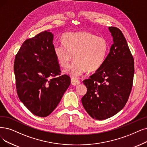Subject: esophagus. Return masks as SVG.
Returning a JSON list of instances; mask_svg holds the SVG:
<instances>
[{
	"label": "esophagus",
	"mask_w": 147,
	"mask_h": 147,
	"mask_svg": "<svg viewBox=\"0 0 147 147\" xmlns=\"http://www.w3.org/2000/svg\"><path fill=\"white\" fill-rule=\"evenodd\" d=\"M80 83V81L79 80H78L77 78H72L71 79V84L73 86H77Z\"/></svg>",
	"instance_id": "1"
}]
</instances>
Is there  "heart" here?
Segmentation results:
<instances>
[{"instance_id":"heart-1","label":"heart","mask_w":147,"mask_h":147,"mask_svg":"<svg viewBox=\"0 0 147 147\" xmlns=\"http://www.w3.org/2000/svg\"><path fill=\"white\" fill-rule=\"evenodd\" d=\"M62 43L54 46V52L58 63L66 67L64 70L73 77H77L88 70L94 72L104 64L108 54L109 46L105 38L97 37L90 32H67L61 38Z\"/></svg>"}]
</instances>
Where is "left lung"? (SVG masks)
<instances>
[{
    "instance_id": "left-lung-1",
    "label": "left lung",
    "mask_w": 147,
    "mask_h": 147,
    "mask_svg": "<svg viewBox=\"0 0 147 147\" xmlns=\"http://www.w3.org/2000/svg\"><path fill=\"white\" fill-rule=\"evenodd\" d=\"M113 43L102 66L84 80L87 93L84 108L92 118L104 120L114 116L126 104L132 89L134 72L133 55L119 29L109 28Z\"/></svg>"
}]
</instances>
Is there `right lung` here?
Returning a JSON list of instances; mask_svg holds the SVG:
<instances>
[{"mask_svg": "<svg viewBox=\"0 0 147 147\" xmlns=\"http://www.w3.org/2000/svg\"><path fill=\"white\" fill-rule=\"evenodd\" d=\"M54 35L45 31L26 40L16 55L14 71L20 100L34 115H49L70 84L54 52Z\"/></svg>", "mask_w": 147, "mask_h": 147, "instance_id": "obj_1", "label": "right lung"}]
</instances>
